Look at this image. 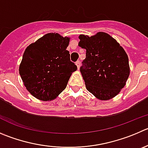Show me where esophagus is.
I'll return each mask as SVG.
<instances>
[{
    "label": "esophagus",
    "instance_id": "1",
    "mask_svg": "<svg viewBox=\"0 0 148 148\" xmlns=\"http://www.w3.org/2000/svg\"><path fill=\"white\" fill-rule=\"evenodd\" d=\"M75 64H76L77 68H78V70H79L80 66H81V62H80V61H77L76 62H75Z\"/></svg>",
    "mask_w": 148,
    "mask_h": 148
}]
</instances>
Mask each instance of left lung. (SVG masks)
Segmentation results:
<instances>
[{
	"instance_id": "8db88e82",
	"label": "left lung",
	"mask_w": 148,
	"mask_h": 148,
	"mask_svg": "<svg viewBox=\"0 0 148 148\" xmlns=\"http://www.w3.org/2000/svg\"><path fill=\"white\" fill-rule=\"evenodd\" d=\"M78 46L86 49L81 73L86 88L99 100L115 97L125 86L130 74L129 58L117 40L104 32L80 35Z\"/></svg>"
}]
</instances>
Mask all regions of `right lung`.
Here are the masks:
<instances>
[{"instance_id": "obj_1", "label": "right lung", "mask_w": 148, "mask_h": 148, "mask_svg": "<svg viewBox=\"0 0 148 148\" xmlns=\"http://www.w3.org/2000/svg\"><path fill=\"white\" fill-rule=\"evenodd\" d=\"M70 40L59 33H47L25 49L19 75L27 90L39 100L56 99L77 70L66 50Z\"/></svg>"}]
</instances>
